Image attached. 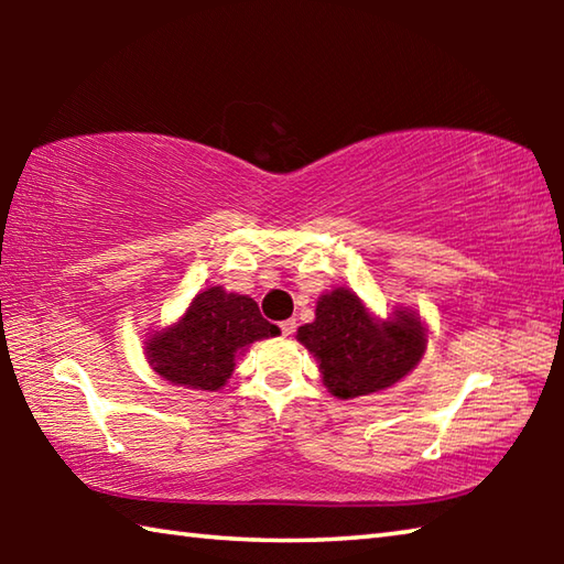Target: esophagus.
Listing matches in <instances>:
<instances>
[{"mask_svg":"<svg viewBox=\"0 0 564 564\" xmlns=\"http://www.w3.org/2000/svg\"><path fill=\"white\" fill-rule=\"evenodd\" d=\"M281 330H283V336H293V333H295V321H293V318L283 321V323H281Z\"/></svg>","mask_w":564,"mask_h":564,"instance_id":"esophagus-1","label":"esophagus"}]
</instances>
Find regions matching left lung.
<instances>
[{
    "label": "left lung",
    "mask_w": 564,
    "mask_h": 564,
    "mask_svg": "<svg viewBox=\"0 0 564 564\" xmlns=\"http://www.w3.org/2000/svg\"><path fill=\"white\" fill-rule=\"evenodd\" d=\"M295 338L318 360L328 393L340 400L395 386L427 346V330L415 311L398 308L380 321L350 289L323 293L316 321L301 326Z\"/></svg>",
    "instance_id": "left-lung-1"
}]
</instances>
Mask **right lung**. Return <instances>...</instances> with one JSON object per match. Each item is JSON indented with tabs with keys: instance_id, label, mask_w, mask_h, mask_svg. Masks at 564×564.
<instances>
[{
	"instance_id": "add662e5",
	"label": "right lung",
	"mask_w": 564,
	"mask_h": 564,
	"mask_svg": "<svg viewBox=\"0 0 564 564\" xmlns=\"http://www.w3.org/2000/svg\"><path fill=\"white\" fill-rule=\"evenodd\" d=\"M279 333V326L261 316L253 299L212 285L196 293L174 326L149 336L144 352L149 366L169 383L214 393L231 378L238 352Z\"/></svg>"
}]
</instances>
